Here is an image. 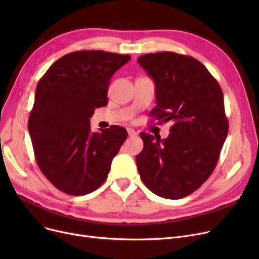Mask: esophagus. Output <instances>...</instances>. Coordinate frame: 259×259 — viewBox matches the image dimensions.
<instances>
[{
  "label": "esophagus",
  "instance_id": "esophagus-1",
  "mask_svg": "<svg viewBox=\"0 0 259 259\" xmlns=\"http://www.w3.org/2000/svg\"><path fill=\"white\" fill-rule=\"evenodd\" d=\"M127 131H128V135H129L130 138L135 137V135H138V132L135 131V130H133V129H131V128H128V129H127Z\"/></svg>",
  "mask_w": 259,
  "mask_h": 259
}]
</instances>
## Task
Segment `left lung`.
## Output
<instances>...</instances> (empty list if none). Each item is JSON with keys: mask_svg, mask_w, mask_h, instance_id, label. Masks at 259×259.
Listing matches in <instances>:
<instances>
[{"mask_svg": "<svg viewBox=\"0 0 259 259\" xmlns=\"http://www.w3.org/2000/svg\"><path fill=\"white\" fill-rule=\"evenodd\" d=\"M138 62L155 84L157 106L150 115L173 122L165 140L140 134L144 148L138 170L154 194L183 198L209 179L219 160L229 130L223 90L192 57L164 51L144 54Z\"/></svg>", "mask_w": 259, "mask_h": 259, "instance_id": "obj_1", "label": "left lung"}]
</instances>
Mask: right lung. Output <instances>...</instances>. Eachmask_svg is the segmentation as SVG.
<instances>
[{
	"label": "right lung",
	"mask_w": 259,
	"mask_h": 259,
	"mask_svg": "<svg viewBox=\"0 0 259 259\" xmlns=\"http://www.w3.org/2000/svg\"><path fill=\"white\" fill-rule=\"evenodd\" d=\"M128 54L80 50L54 62L38 80L28 130L36 164L60 191L85 195L107 179L127 139L119 126L91 132L94 109L108 104L111 76Z\"/></svg>",
	"instance_id": "1"
}]
</instances>
